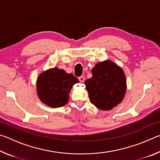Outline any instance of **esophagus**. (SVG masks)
Wrapping results in <instances>:
<instances>
[{"label": "esophagus", "instance_id": "34e87169", "mask_svg": "<svg viewBox=\"0 0 160 160\" xmlns=\"http://www.w3.org/2000/svg\"><path fill=\"white\" fill-rule=\"evenodd\" d=\"M78 80H79L80 82H83L84 81H85V78H84V76H82H82L78 78Z\"/></svg>", "mask_w": 160, "mask_h": 160}]
</instances>
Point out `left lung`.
Segmentation results:
<instances>
[{"label": "left lung", "mask_w": 160, "mask_h": 160, "mask_svg": "<svg viewBox=\"0 0 160 160\" xmlns=\"http://www.w3.org/2000/svg\"><path fill=\"white\" fill-rule=\"evenodd\" d=\"M92 77L85 84L92 104L102 110H111L125 96L126 80L123 70L111 61H104L92 69Z\"/></svg>", "instance_id": "obj_1"}]
</instances>
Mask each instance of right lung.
I'll list each match as a JSON object with an SVG mask.
<instances>
[{"label": "right lung", "instance_id": "add662e5", "mask_svg": "<svg viewBox=\"0 0 160 160\" xmlns=\"http://www.w3.org/2000/svg\"><path fill=\"white\" fill-rule=\"evenodd\" d=\"M79 82L72 74H68L57 68L48 69L39 75L37 90L39 99L52 108L66 105L69 99V93L72 86Z\"/></svg>", "mask_w": 160, "mask_h": 160}]
</instances>
